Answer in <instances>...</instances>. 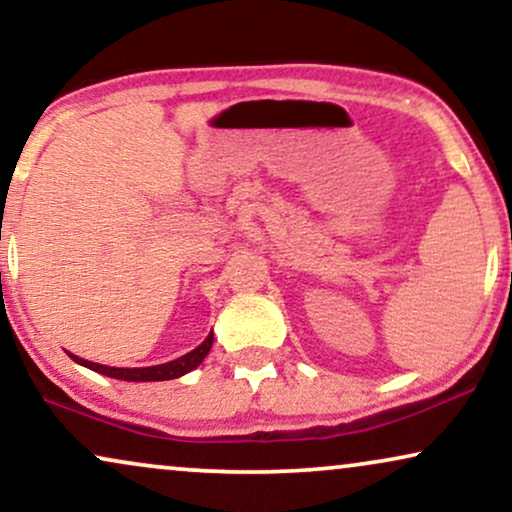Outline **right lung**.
I'll return each mask as SVG.
<instances>
[{
  "instance_id": "add662e5",
  "label": "right lung",
  "mask_w": 512,
  "mask_h": 512,
  "mask_svg": "<svg viewBox=\"0 0 512 512\" xmlns=\"http://www.w3.org/2000/svg\"><path fill=\"white\" fill-rule=\"evenodd\" d=\"M212 342H214V333H209L207 340L202 342V345L195 347L193 352L179 356V359H174V361L160 363V366H149V368H111V366H102V363L79 359V356H74V354H69V356H72L76 363H81V366L95 370V373H100V375L114 377V380H123V382H163V380H174V377H181V375L191 373L193 368H198L200 363L205 361L209 349H212Z\"/></svg>"
}]
</instances>
